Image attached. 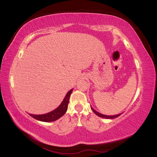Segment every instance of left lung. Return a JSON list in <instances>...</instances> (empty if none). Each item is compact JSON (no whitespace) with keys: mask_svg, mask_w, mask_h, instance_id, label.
<instances>
[{"mask_svg":"<svg viewBox=\"0 0 157 157\" xmlns=\"http://www.w3.org/2000/svg\"><path fill=\"white\" fill-rule=\"evenodd\" d=\"M91 107V109H92V111L94 112V113L97 115V116H98L99 117H101V118H103V119H115V118H117L118 117H119L121 114H121H115V115H105V114H101L99 113V112H98L97 111H96L95 109L92 108V106Z\"/></svg>","mask_w":157,"mask_h":157,"instance_id":"left-lung-1","label":"left lung"}]
</instances>
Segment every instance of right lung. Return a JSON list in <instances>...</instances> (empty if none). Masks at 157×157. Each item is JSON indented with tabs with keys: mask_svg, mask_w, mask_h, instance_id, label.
<instances>
[{
	"mask_svg": "<svg viewBox=\"0 0 157 157\" xmlns=\"http://www.w3.org/2000/svg\"><path fill=\"white\" fill-rule=\"evenodd\" d=\"M72 90L73 89H71L67 93V94L65 95L64 99L63 100L61 103L60 104L58 108L54 109L53 111H51L48 112V113L44 114H29V115L34 118V119L43 122H52L60 119V117H63L65 114L66 111L67 110L69 100H70V97Z\"/></svg>",
	"mask_w": 157,
	"mask_h": 157,
	"instance_id": "right-lung-1",
	"label": "right lung"
}]
</instances>
